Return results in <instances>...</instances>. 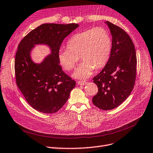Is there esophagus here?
I'll return each instance as SVG.
<instances>
[{
    "label": "esophagus",
    "instance_id": "34e87169",
    "mask_svg": "<svg viewBox=\"0 0 153 153\" xmlns=\"http://www.w3.org/2000/svg\"><path fill=\"white\" fill-rule=\"evenodd\" d=\"M78 84L80 85H84L87 84V82L86 81H78Z\"/></svg>",
    "mask_w": 153,
    "mask_h": 153
}]
</instances>
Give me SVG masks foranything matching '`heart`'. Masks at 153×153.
I'll return each instance as SVG.
<instances>
[{"label": "heart", "instance_id": "obj_1", "mask_svg": "<svg viewBox=\"0 0 153 153\" xmlns=\"http://www.w3.org/2000/svg\"><path fill=\"white\" fill-rule=\"evenodd\" d=\"M67 50H60L58 58L66 71L74 68L79 59L83 61L73 77L89 78L95 68H103L107 63L112 50V39L108 30L102 27L88 29L73 35L66 43Z\"/></svg>", "mask_w": 153, "mask_h": 153}]
</instances>
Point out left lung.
<instances>
[{
  "mask_svg": "<svg viewBox=\"0 0 153 153\" xmlns=\"http://www.w3.org/2000/svg\"><path fill=\"white\" fill-rule=\"evenodd\" d=\"M105 23L112 35V50L107 63L93 78L99 90L92 102L97 107L107 111L119 106L131 94L136 80L137 58L129 36L111 22Z\"/></svg>",
  "mask_w": 153,
  "mask_h": 153,
  "instance_id": "left-lung-1",
  "label": "left lung"
}]
</instances>
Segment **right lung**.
I'll use <instances>...</instances> for the list:
<instances>
[{
  "instance_id": "obj_1",
  "label": "right lung",
  "mask_w": 153,
  "mask_h": 153,
  "mask_svg": "<svg viewBox=\"0 0 153 153\" xmlns=\"http://www.w3.org/2000/svg\"><path fill=\"white\" fill-rule=\"evenodd\" d=\"M79 25L72 23L41 24L24 37L15 58L16 83L33 108L45 114L55 113L68 100L76 82L62 70L58 54L64 39ZM48 45L51 53L39 64L30 53L36 45Z\"/></svg>"
}]
</instances>
